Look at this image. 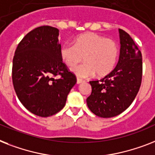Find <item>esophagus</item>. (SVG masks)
Listing matches in <instances>:
<instances>
[{"mask_svg": "<svg viewBox=\"0 0 155 155\" xmlns=\"http://www.w3.org/2000/svg\"><path fill=\"white\" fill-rule=\"evenodd\" d=\"M82 82H83V80H80V79H77V81H76V83H77V84H81Z\"/></svg>", "mask_w": 155, "mask_h": 155, "instance_id": "esophagus-1", "label": "esophagus"}]
</instances>
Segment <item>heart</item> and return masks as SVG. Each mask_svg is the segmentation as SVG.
Returning a JSON list of instances; mask_svg holds the SVG:
<instances>
[{
    "mask_svg": "<svg viewBox=\"0 0 155 155\" xmlns=\"http://www.w3.org/2000/svg\"><path fill=\"white\" fill-rule=\"evenodd\" d=\"M61 60L68 66H74L81 61L85 63L71 68V71L80 78H89L97 73L104 76L112 71L119 56V47L112 39L89 32L77 36L73 45L66 43L60 48Z\"/></svg>",
    "mask_w": 155,
    "mask_h": 155,
    "instance_id": "heart-1",
    "label": "heart"
}]
</instances>
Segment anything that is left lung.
Masks as SVG:
<instances>
[{
    "mask_svg": "<svg viewBox=\"0 0 155 155\" xmlns=\"http://www.w3.org/2000/svg\"><path fill=\"white\" fill-rule=\"evenodd\" d=\"M120 55L116 67L100 81H90L91 94L87 99L91 111L101 118H111L130 107L140 88L142 54L130 35L119 29Z\"/></svg>",
    "mask_w": 155,
    "mask_h": 155,
    "instance_id": "left-lung-1",
    "label": "left lung"
}]
</instances>
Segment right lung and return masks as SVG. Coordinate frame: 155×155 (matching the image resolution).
Listing matches in <instances>:
<instances>
[{
    "label": "right lung",
    "instance_id": "add662e5",
    "mask_svg": "<svg viewBox=\"0 0 155 155\" xmlns=\"http://www.w3.org/2000/svg\"><path fill=\"white\" fill-rule=\"evenodd\" d=\"M59 30L41 26L22 39L12 60V84L19 100L27 110L48 117L62 110L76 84L60 56ZM60 75V78H55Z\"/></svg>",
    "mask_w": 155,
    "mask_h": 155
}]
</instances>
